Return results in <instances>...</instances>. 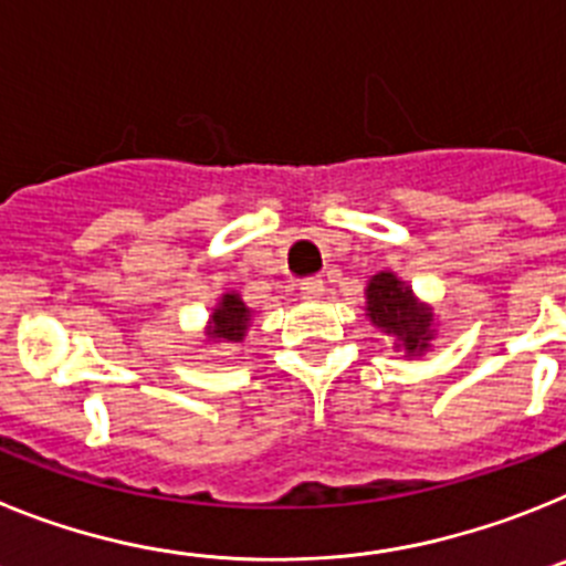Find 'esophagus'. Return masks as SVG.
Wrapping results in <instances>:
<instances>
[{"instance_id": "obj_1", "label": "esophagus", "mask_w": 566, "mask_h": 566, "mask_svg": "<svg viewBox=\"0 0 566 566\" xmlns=\"http://www.w3.org/2000/svg\"><path fill=\"white\" fill-rule=\"evenodd\" d=\"M326 294V283H323V277H306L303 283H300V297L303 300H319Z\"/></svg>"}]
</instances>
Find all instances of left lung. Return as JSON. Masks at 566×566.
Returning <instances> with one entry per match:
<instances>
[{
	"instance_id": "left-lung-1",
	"label": "left lung",
	"mask_w": 566,
	"mask_h": 566,
	"mask_svg": "<svg viewBox=\"0 0 566 566\" xmlns=\"http://www.w3.org/2000/svg\"><path fill=\"white\" fill-rule=\"evenodd\" d=\"M365 314L379 332L397 339L408 357H419L431 348L433 312L413 297L411 286L394 272H379L365 286Z\"/></svg>"
}]
</instances>
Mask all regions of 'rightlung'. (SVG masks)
<instances>
[{
    "label": "right lung",
    "mask_w": 566,
    "mask_h": 566,
    "mask_svg": "<svg viewBox=\"0 0 566 566\" xmlns=\"http://www.w3.org/2000/svg\"><path fill=\"white\" fill-rule=\"evenodd\" d=\"M249 319H252V312H249L247 303L240 300V294L227 292L221 297V303H218V306L212 308V314H209L207 337L212 339V343L223 345L240 343V339L247 337Z\"/></svg>",
    "instance_id": "obj_1"
}]
</instances>
